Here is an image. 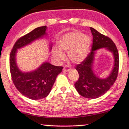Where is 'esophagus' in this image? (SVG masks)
<instances>
[{"label":"esophagus","instance_id":"esophagus-1","mask_svg":"<svg viewBox=\"0 0 129 129\" xmlns=\"http://www.w3.org/2000/svg\"><path fill=\"white\" fill-rule=\"evenodd\" d=\"M70 69H70V66H65L64 67H63V70L65 72H69Z\"/></svg>","mask_w":129,"mask_h":129}]
</instances>
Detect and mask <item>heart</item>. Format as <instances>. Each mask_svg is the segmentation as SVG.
Returning a JSON list of instances; mask_svg holds the SVG:
<instances>
[{
	"mask_svg": "<svg viewBox=\"0 0 129 129\" xmlns=\"http://www.w3.org/2000/svg\"><path fill=\"white\" fill-rule=\"evenodd\" d=\"M90 44V38L81 32L66 34L58 41L59 49H53V57L57 61H61L65 59V54L62 51H68V57L72 62L80 63L88 55Z\"/></svg>",
	"mask_w": 129,
	"mask_h": 129,
	"instance_id": "1",
	"label": "heart"
}]
</instances>
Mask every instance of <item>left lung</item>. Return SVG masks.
Segmentation results:
<instances>
[{
  "label": "left lung",
  "mask_w": 129,
  "mask_h": 129,
  "mask_svg": "<svg viewBox=\"0 0 129 129\" xmlns=\"http://www.w3.org/2000/svg\"><path fill=\"white\" fill-rule=\"evenodd\" d=\"M93 36L91 52L83 61L76 66L79 78L75 87L81 95L88 99H96L105 94L113 85L118 75L119 59L117 49L111 39L99 33L94 28L90 27ZM105 47L113 53L115 58L114 67L111 73L105 79H99L93 72L91 66L93 61L94 51Z\"/></svg>",
  "instance_id": "1"
}]
</instances>
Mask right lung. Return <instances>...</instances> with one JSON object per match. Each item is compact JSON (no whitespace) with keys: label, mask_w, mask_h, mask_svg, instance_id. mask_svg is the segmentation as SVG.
<instances>
[{"label":"right lung","mask_w":129,"mask_h":129,"mask_svg":"<svg viewBox=\"0 0 129 129\" xmlns=\"http://www.w3.org/2000/svg\"><path fill=\"white\" fill-rule=\"evenodd\" d=\"M46 25L39 27L19 38L15 42L10 56V70L13 84L19 92L32 100L43 99L49 94L56 77L63 67L46 62L34 71L23 73L16 65V53L17 49L42 37L46 34Z\"/></svg>","instance_id":"1"}]
</instances>
